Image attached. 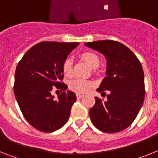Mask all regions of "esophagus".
<instances>
[{"mask_svg":"<svg viewBox=\"0 0 158 158\" xmlns=\"http://www.w3.org/2000/svg\"><path fill=\"white\" fill-rule=\"evenodd\" d=\"M76 96H77V99H81V98H83V95H82V94H77L76 95Z\"/></svg>","mask_w":158,"mask_h":158,"instance_id":"esophagus-1","label":"esophagus"}]
</instances>
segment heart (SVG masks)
<instances>
[{
    "label": "heart",
    "instance_id": "obj_1",
    "mask_svg": "<svg viewBox=\"0 0 158 158\" xmlns=\"http://www.w3.org/2000/svg\"><path fill=\"white\" fill-rule=\"evenodd\" d=\"M82 59L89 65L91 68H97L99 66V57L92 52H84L81 54ZM72 70V63L71 59H67L63 64V71L66 75H71ZM92 87L91 81L83 79H74L69 83V87L72 91L78 93H85Z\"/></svg>",
    "mask_w": 158,
    "mask_h": 158
}]
</instances>
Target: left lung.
<instances>
[{
    "label": "left lung",
    "instance_id": "8db88e82",
    "mask_svg": "<svg viewBox=\"0 0 158 158\" xmlns=\"http://www.w3.org/2000/svg\"><path fill=\"white\" fill-rule=\"evenodd\" d=\"M84 45L105 57L106 77L96 91H110L107 101L95 97V105L89 111L90 118L102 132H120L134 121L144 102L142 66L130 49L116 41H96Z\"/></svg>",
    "mask_w": 158,
    "mask_h": 158
}]
</instances>
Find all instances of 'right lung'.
Wrapping results in <instances>:
<instances>
[{
	"instance_id": "right-lung-1",
	"label": "right lung",
	"mask_w": 158,
	"mask_h": 158,
	"mask_svg": "<svg viewBox=\"0 0 158 158\" xmlns=\"http://www.w3.org/2000/svg\"><path fill=\"white\" fill-rule=\"evenodd\" d=\"M79 42H42L24 54L15 71L14 91L19 108L32 126L45 132L58 130L67 122L76 95L63 91L54 99L53 87L67 89L63 64Z\"/></svg>"
}]
</instances>
